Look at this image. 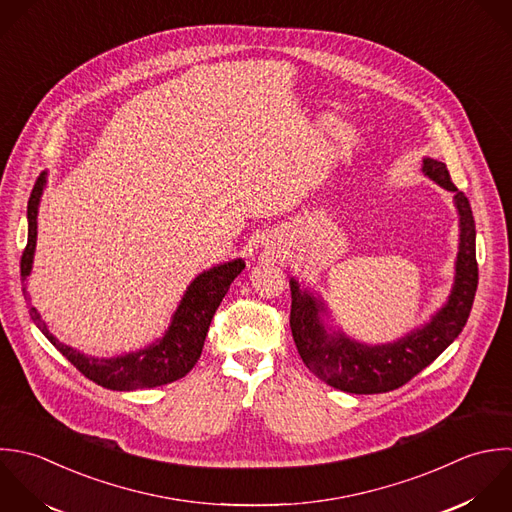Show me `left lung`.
<instances>
[{
    "mask_svg": "<svg viewBox=\"0 0 512 512\" xmlns=\"http://www.w3.org/2000/svg\"><path fill=\"white\" fill-rule=\"evenodd\" d=\"M423 173L447 191L459 215V253L455 259V283L445 305L431 319L391 343L369 345L329 325L331 313L325 299L313 289L291 287V331L307 369L333 389L353 395H375L403 387L429 367L463 331L471 315L479 285L475 219L469 199L459 191L443 161L423 159Z\"/></svg>",
    "mask_w": 512,
    "mask_h": 512,
    "instance_id": "8db88e82",
    "label": "left lung"
}]
</instances>
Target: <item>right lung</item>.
<instances>
[{
    "instance_id": "obj_1",
    "label": "right lung",
    "mask_w": 512,
    "mask_h": 512,
    "mask_svg": "<svg viewBox=\"0 0 512 512\" xmlns=\"http://www.w3.org/2000/svg\"><path fill=\"white\" fill-rule=\"evenodd\" d=\"M47 185V173L43 171L31 191L27 201V245L21 255V281L23 297L29 305V315L37 329L47 337V341L89 381L111 389V391H135L153 389L173 383L185 377L197 363L203 351V343L211 325V319L227 295L235 277L245 269V261L231 259L227 263L215 265L199 273L185 289L171 323L163 337L147 345L145 349L131 351L117 357H91L79 353L77 349L61 343L41 319L39 311L31 305L27 293V277L31 275L35 243H37V213L43 189Z\"/></svg>"
}]
</instances>
